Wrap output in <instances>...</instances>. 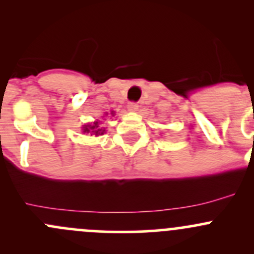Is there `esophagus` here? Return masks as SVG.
Listing matches in <instances>:
<instances>
[{"label": "esophagus", "instance_id": "obj_1", "mask_svg": "<svg viewBox=\"0 0 254 254\" xmlns=\"http://www.w3.org/2000/svg\"><path fill=\"white\" fill-rule=\"evenodd\" d=\"M127 108H129L130 111H137V108H139V104H137L136 102H130V103L127 104Z\"/></svg>", "mask_w": 254, "mask_h": 254}]
</instances>
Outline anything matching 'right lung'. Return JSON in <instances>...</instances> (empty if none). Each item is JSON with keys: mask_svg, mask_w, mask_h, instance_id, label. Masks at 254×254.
Masks as SVG:
<instances>
[{"mask_svg": "<svg viewBox=\"0 0 254 254\" xmlns=\"http://www.w3.org/2000/svg\"><path fill=\"white\" fill-rule=\"evenodd\" d=\"M113 114H114V113L112 112V115ZM89 131H91L92 134L96 135V136H98V135L104 134V131H106V130L99 129V127H98V122H96V123H93V124H92V125H84L83 132H89Z\"/></svg>", "mask_w": 254, "mask_h": 254, "instance_id": "1", "label": "right lung"}]
</instances>
